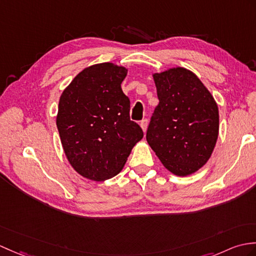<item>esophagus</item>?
Returning <instances> with one entry per match:
<instances>
[{
	"instance_id": "obj_1",
	"label": "esophagus",
	"mask_w": 256,
	"mask_h": 256,
	"mask_svg": "<svg viewBox=\"0 0 256 256\" xmlns=\"http://www.w3.org/2000/svg\"><path fill=\"white\" fill-rule=\"evenodd\" d=\"M147 124H148L147 118H144V120H142L140 123V126L142 130H144V132H146V130H147Z\"/></svg>"
}]
</instances>
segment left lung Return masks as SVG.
<instances>
[{"label":"left lung","mask_w":256,"mask_h":256,"mask_svg":"<svg viewBox=\"0 0 256 256\" xmlns=\"http://www.w3.org/2000/svg\"><path fill=\"white\" fill-rule=\"evenodd\" d=\"M159 104L146 140L170 172L186 176L207 162L219 132L215 99L203 82L184 68L154 74Z\"/></svg>","instance_id":"left-lung-1"}]
</instances>
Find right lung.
<instances>
[{"mask_svg": "<svg viewBox=\"0 0 256 256\" xmlns=\"http://www.w3.org/2000/svg\"><path fill=\"white\" fill-rule=\"evenodd\" d=\"M128 70L100 63L82 70L64 89L56 126L68 162L82 176L104 181L116 176L144 133L130 120L121 84Z\"/></svg>", "mask_w": 256, "mask_h": 256, "instance_id": "obj_1", "label": "right lung"}]
</instances>
